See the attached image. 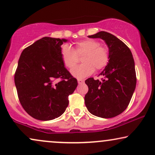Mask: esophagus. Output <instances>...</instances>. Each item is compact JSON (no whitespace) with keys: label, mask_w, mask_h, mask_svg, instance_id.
I'll return each mask as SVG.
<instances>
[{"label":"esophagus","mask_w":155,"mask_h":155,"mask_svg":"<svg viewBox=\"0 0 155 155\" xmlns=\"http://www.w3.org/2000/svg\"><path fill=\"white\" fill-rule=\"evenodd\" d=\"M78 83L79 85H81V84H83L84 83V80H82V79H78Z\"/></svg>","instance_id":"34e87169"}]
</instances>
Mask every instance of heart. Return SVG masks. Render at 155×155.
Returning <instances> with one entry per match:
<instances>
[{
	"label": "heart",
	"instance_id": "1",
	"mask_svg": "<svg viewBox=\"0 0 155 155\" xmlns=\"http://www.w3.org/2000/svg\"><path fill=\"white\" fill-rule=\"evenodd\" d=\"M83 64L72 69L71 74L73 77L83 79L91 75L95 69L100 70L104 69L109 61V53L106 47L100 45L98 41L85 39L75 44L74 49L68 45L62 46L61 57L66 68H72L75 65L78 56H81Z\"/></svg>",
	"mask_w": 155,
	"mask_h": 155
}]
</instances>
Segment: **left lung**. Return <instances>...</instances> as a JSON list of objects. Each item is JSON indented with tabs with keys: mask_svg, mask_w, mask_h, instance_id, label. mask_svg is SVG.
I'll list each match as a JSON object with an SVG mask.
<instances>
[{
	"mask_svg": "<svg viewBox=\"0 0 155 155\" xmlns=\"http://www.w3.org/2000/svg\"><path fill=\"white\" fill-rule=\"evenodd\" d=\"M101 38L108 47L109 61L100 74V81L90 78L85 81L88 92L85 104L88 111L101 118H113L129 106L137 84L134 60L129 47L117 37L106 31L88 36Z\"/></svg>",
	"mask_w": 155,
	"mask_h": 155,
	"instance_id": "8db88e82",
	"label": "left lung"
}]
</instances>
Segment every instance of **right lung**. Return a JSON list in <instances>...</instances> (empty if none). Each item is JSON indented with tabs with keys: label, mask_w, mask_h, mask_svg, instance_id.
Segmentation results:
<instances>
[{
	"label": "right lung",
	"mask_w": 155,
	"mask_h": 155,
	"mask_svg": "<svg viewBox=\"0 0 155 155\" xmlns=\"http://www.w3.org/2000/svg\"><path fill=\"white\" fill-rule=\"evenodd\" d=\"M67 41L43 37L24 49L18 60L14 81L19 101L36 119L49 121L60 116L68 106V96L78 86L61 57V46ZM57 79L61 81L57 83Z\"/></svg>",
	"instance_id": "add662e5"
}]
</instances>
